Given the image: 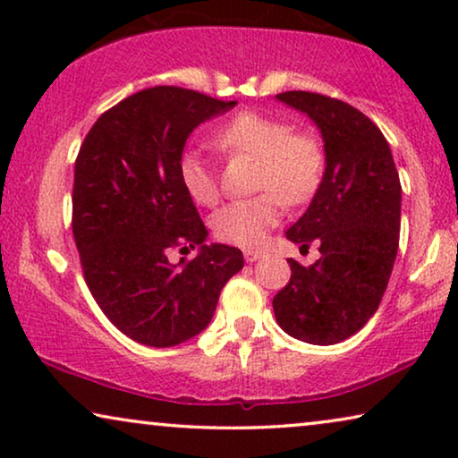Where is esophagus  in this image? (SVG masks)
<instances>
[{
	"label": "esophagus",
	"mask_w": 458,
	"mask_h": 458,
	"mask_svg": "<svg viewBox=\"0 0 458 458\" xmlns=\"http://www.w3.org/2000/svg\"><path fill=\"white\" fill-rule=\"evenodd\" d=\"M262 256L260 250H243V259H246V262H256Z\"/></svg>",
	"instance_id": "1"
}]
</instances>
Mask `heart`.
<instances>
[{"instance_id": "obj_1", "label": "heart", "mask_w": 458, "mask_h": 458, "mask_svg": "<svg viewBox=\"0 0 458 458\" xmlns=\"http://www.w3.org/2000/svg\"><path fill=\"white\" fill-rule=\"evenodd\" d=\"M215 146L227 156L256 160L254 187L259 196L223 206L212 216V231L221 242L256 248L284 216V202L302 204L321 183L325 156L317 137L292 133L290 123L246 110L215 131ZM181 181L198 204L218 199L216 174L199 152L181 160Z\"/></svg>"}]
</instances>
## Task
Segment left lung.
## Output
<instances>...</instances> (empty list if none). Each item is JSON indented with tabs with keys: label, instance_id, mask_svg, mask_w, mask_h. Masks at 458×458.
<instances>
[{
	"label": "left lung",
	"instance_id": "obj_1",
	"mask_svg": "<svg viewBox=\"0 0 458 458\" xmlns=\"http://www.w3.org/2000/svg\"><path fill=\"white\" fill-rule=\"evenodd\" d=\"M277 99L321 131L325 173L309 208L285 231L300 248L317 242L321 259L310 267L287 259L292 277L273 310L287 335L331 346L377 310L398 252L403 187L384 133L360 110L310 91Z\"/></svg>",
	"mask_w": 458,
	"mask_h": 458
}]
</instances>
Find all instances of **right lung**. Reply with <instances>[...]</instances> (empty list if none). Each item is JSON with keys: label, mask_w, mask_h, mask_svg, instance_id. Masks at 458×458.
<instances>
[{"label": "right lung", "mask_w": 458, "mask_h": 458, "mask_svg": "<svg viewBox=\"0 0 458 458\" xmlns=\"http://www.w3.org/2000/svg\"><path fill=\"white\" fill-rule=\"evenodd\" d=\"M183 87H152L104 112L74 162L72 235L99 309L131 340L177 346L208 327L223 285L243 267L242 250L206 243L183 181L191 131L233 108ZM174 247L193 261L167 260Z\"/></svg>", "instance_id": "add662e5"}]
</instances>
